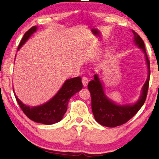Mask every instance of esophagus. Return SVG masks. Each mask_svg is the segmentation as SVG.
<instances>
[{
    "mask_svg": "<svg viewBox=\"0 0 159 159\" xmlns=\"http://www.w3.org/2000/svg\"><path fill=\"white\" fill-rule=\"evenodd\" d=\"M82 84L84 85V87H86L88 85V84H89V79L87 77L84 76L82 78Z\"/></svg>",
    "mask_w": 159,
    "mask_h": 159,
    "instance_id": "esophagus-1",
    "label": "esophagus"
}]
</instances>
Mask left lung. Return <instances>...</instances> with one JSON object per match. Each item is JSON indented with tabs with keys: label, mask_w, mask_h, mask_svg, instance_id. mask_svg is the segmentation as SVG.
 <instances>
[{
	"label": "left lung",
	"mask_w": 159,
	"mask_h": 159,
	"mask_svg": "<svg viewBox=\"0 0 159 159\" xmlns=\"http://www.w3.org/2000/svg\"><path fill=\"white\" fill-rule=\"evenodd\" d=\"M134 34V44L142 49L147 62L148 77L143 84L142 93L139 100L134 104L119 105L107 97L104 88L98 74L94 75V79L90 80L88 85L91 95V107L95 120L100 125L107 127H115L122 125L134 117L140 110L147 98L150 78V63L146 52L143 41L137 32L132 30Z\"/></svg>",
	"instance_id": "1"
}]
</instances>
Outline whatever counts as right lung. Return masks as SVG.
<instances>
[{"label": "right lung", "mask_w": 159, "mask_h": 159, "mask_svg": "<svg viewBox=\"0 0 159 159\" xmlns=\"http://www.w3.org/2000/svg\"><path fill=\"white\" fill-rule=\"evenodd\" d=\"M37 27L34 26L25 32L17 48V51L27 41L31 35L37 31ZM82 88L81 78L80 76L67 79L52 99L44 104L34 107H30L25 105L20 100L18 99L15 92L14 94L17 103L27 117L37 123L53 125L62 120L67 110L68 102L70 98L81 90Z\"/></svg>", "instance_id": "1"}]
</instances>
